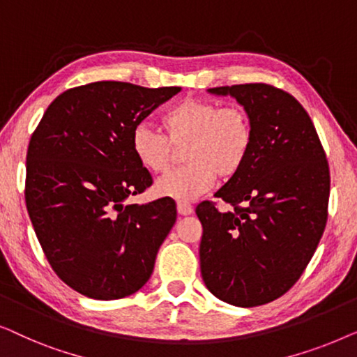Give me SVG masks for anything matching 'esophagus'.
<instances>
[{
	"mask_svg": "<svg viewBox=\"0 0 357 357\" xmlns=\"http://www.w3.org/2000/svg\"><path fill=\"white\" fill-rule=\"evenodd\" d=\"M177 211H178L180 216H188V214L193 213V206L190 203L178 202L177 203Z\"/></svg>",
	"mask_w": 357,
	"mask_h": 357,
	"instance_id": "34e87169",
	"label": "esophagus"
}]
</instances>
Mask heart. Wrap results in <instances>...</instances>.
<instances>
[{"label": "heart", "mask_w": 357, "mask_h": 357, "mask_svg": "<svg viewBox=\"0 0 357 357\" xmlns=\"http://www.w3.org/2000/svg\"><path fill=\"white\" fill-rule=\"evenodd\" d=\"M165 135L139 123L131 136L138 162L153 174H164L183 151L188 162L159 178L155 192L178 202L199 197L216 177L229 180L241 172L253 146V126L242 105H224L188 97L162 116Z\"/></svg>", "instance_id": "1"}]
</instances>
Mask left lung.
I'll return each instance as SVG.
<instances>
[{
  "label": "left lung",
  "mask_w": 357,
  "mask_h": 357,
  "mask_svg": "<svg viewBox=\"0 0 357 357\" xmlns=\"http://www.w3.org/2000/svg\"><path fill=\"white\" fill-rule=\"evenodd\" d=\"M248 112L253 146L245 165L202 202L199 266L218 299L237 307L286 294L314 257L328 219L330 167L309 114L289 92L265 82L213 87Z\"/></svg>",
  "instance_id": "8db88e82"
}]
</instances>
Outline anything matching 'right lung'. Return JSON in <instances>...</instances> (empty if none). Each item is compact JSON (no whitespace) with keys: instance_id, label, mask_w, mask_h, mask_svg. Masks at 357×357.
Here are the masks:
<instances>
[{"instance_id":"1","label":"right lung","mask_w":357,"mask_h":357,"mask_svg":"<svg viewBox=\"0 0 357 357\" xmlns=\"http://www.w3.org/2000/svg\"><path fill=\"white\" fill-rule=\"evenodd\" d=\"M180 87L99 81L48 105L27 148L26 206L52 270L91 299L141 289L177 219L172 198L125 204L153 177L131 148L136 126Z\"/></svg>"}]
</instances>
